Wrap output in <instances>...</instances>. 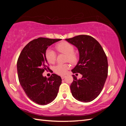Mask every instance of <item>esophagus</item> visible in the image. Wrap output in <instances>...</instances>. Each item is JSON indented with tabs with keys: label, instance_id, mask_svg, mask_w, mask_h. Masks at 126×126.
I'll use <instances>...</instances> for the list:
<instances>
[{
	"label": "esophagus",
	"instance_id": "34e87169",
	"mask_svg": "<svg viewBox=\"0 0 126 126\" xmlns=\"http://www.w3.org/2000/svg\"><path fill=\"white\" fill-rule=\"evenodd\" d=\"M65 77V76H64V75H62V76H61V79H64Z\"/></svg>",
	"mask_w": 126,
	"mask_h": 126
}]
</instances>
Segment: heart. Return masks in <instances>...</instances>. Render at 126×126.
<instances>
[{
	"mask_svg": "<svg viewBox=\"0 0 126 126\" xmlns=\"http://www.w3.org/2000/svg\"><path fill=\"white\" fill-rule=\"evenodd\" d=\"M56 49L58 52L65 53L66 55V60L71 63H75L78 61V55L74 52V47L68 42H62L56 45ZM57 54L51 48H48L45 51V57L50 63H54L56 60ZM70 68L69 64H58L54 66L53 70L55 73L60 75H63L66 74Z\"/></svg>",
	"mask_w": 126,
	"mask_h": 126,
	"instance_id": "b5f03b06",
	"label": "heart"
}]
</instances>
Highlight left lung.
<instances>
[{"mask_svg":"<svg viewBox=\"0 0 126 126\" xmlns=\"http://www.w3.org/2000/svg\"><path fill=\"white\" fill-rule=\"evenodd\" d=\"M79 50V62L71 71L82 75L81 79L73 76L70 89L79 101L89 102L101 93L108 76V60L100 44L92 36H76L65 39Z\"/></svg>","mask_w":126,"mask_h":126,"instance_id":"8db88e82","label":"left lung"}]
</instances>
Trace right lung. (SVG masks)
<instances>
[{
  "mask_svg": "<svg viewBox=\"0 0 126 126\" xmlns=\"http://www.w3.org/2000/svg\"><path fill=\"white\" fill-rule=\"evenodd\" d=\"M61 40L43 37L33 39L23 48L18 59L17 73L21 86L28 97L40 105L54 100L61 84L60 76L52 74L47 78L42 75L45 70H50L45 57L47 48Z\"/></svg>",
  "mask_w": 126,
  "mask_h": 126,
  "instance_id": "right-lung-1",
  "label": "right lung"
}]
</instances>
